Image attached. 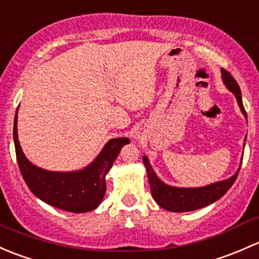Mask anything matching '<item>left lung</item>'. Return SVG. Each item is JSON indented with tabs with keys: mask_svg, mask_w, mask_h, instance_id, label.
<instances>
[{
	"mask_svg": "<svg viewBox=\"0 0 259 259\" xmlns=\"http://www.w3.org/2000/svg\"><path fill=\"white\" fill-rule=\"evenodd\" d=\"M222 79L225 82L226 87L236 96L239 108H241L242 113L247 118V112L244 111L243 102H242L241 89H239L236 79L231 76V73L228 71L223 70V68ZM244 141H246V138H244ZM142 158L146 169H147V177L149 187H151L152 197H153V199L157 202L158 206H161L162 208L167 210H170V212H189V210H196L203 208L206 206H209L213 202L218 201L233 186L234 181H236L237 176H238L239 168H241V166H239L238 170L231 178H228V180L220 181V182L212 183V185L204 186V187L180 188L172 187V186H168L162 182L156 176L154 170L152 169L147 157L143 156ZM242 159H243V157H242Z\"/></svg>",
	"mask_w": 259,
	"mask_h": 259,
	"instance_id": "left-lung-1",
	"label": "left lung"
}]
</instances>
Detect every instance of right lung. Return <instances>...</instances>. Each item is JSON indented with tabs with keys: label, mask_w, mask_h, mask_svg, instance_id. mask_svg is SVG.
I'll use <instances>...</instances> for the list:
<instances>
[{
	"label": "right lung",
	"mask_w": 259,
	"mask_h": 259,
	"mask_svg": "<svg viewBox=\"0 0 259 259\" xmlns=\"http://www.w3.org/2000/svg\"><path fill=\"white\" fill-rule=\"evenodd\" d=\"M18 111V108H17ZM17 111L13 122V141L21 175L32 193L50 206L67 212L84 213L100 206L106 193V175L128 138L110 140L97 158L86 168L74 172H52L32 164L23 154L17 137Z\"/></svg>",
	"instance_id": "add662e5"
}]
</instances>
